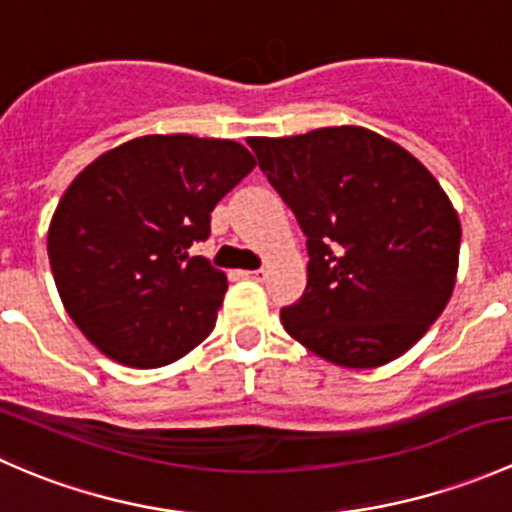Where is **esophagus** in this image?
<instances>
[{"instance_id": "34e87169", "label": "esophagus", "mask_w": 512, "mask_h": 512, "mask_svg": "<svg viewBox=\"0 0 512 512\" xmlns=\"http://www.w3.org/2000/svg\"><path fill=\"white\" fill-rule=\"evenodd\" d=\"M242 277H247V280L262 282V280H265V277H267V272L260 267V270H247V272H242Z\"/></svg>"}]
</instances>
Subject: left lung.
<instances>
[{
	"label": "left lung",
	"mask_w": 512,
	"mask_h": 512,
	"mask_svg": "<svg viewBox=\"0 0 512 512\" xmlns=\"http://www.w3.org/2000/svg\"><path fill=\"white\" fill-rule=\"evenodd\" d=\"M247 146L307 237V287L280 309L287 332L347 369L409 352L456 285L461 223L438 180L359 126Z\"/></svg>",
	"instance_id": "left-lung-1"
}]
</instances>
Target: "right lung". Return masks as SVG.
Masks as SVG:
<instances>
[{
	"label": "right lung",
	"instance_id": "right-lung-1",
	"mask_svg": "<svg viewBox=\"0 0 512 512\" xmlns=\"http://www.w3.org/2000/svg\"><path fill=\"white\" fill-rule=\"evenodd\" d=\"M252 168L240 143L178 133L123 143L76 175L46 242L61 302L91 344L156 369L213 332L227 277L193 245Z\"/></svg>",
	"mask_w": 512,
	"mask_h": 512
}]
</instances>
